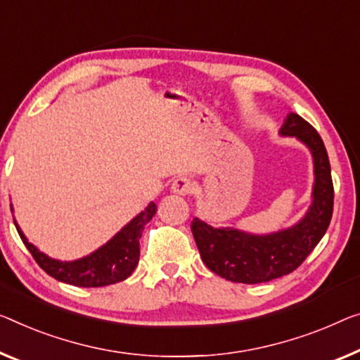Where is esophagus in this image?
<instances>
[{
    "label": "esophagus",
    "instance_id": "34e87169",
    "mask_svg": "<svg viewBox=\"0 0 360 360\" xmlns=\"http://www.w3.org/2000/svg\"><path fill=\"white\" fill-rule=\"evenodd\" d=\"M192 189H194L192 181L189 178H186V176H179V178L174 179L173 184H171V192H174V194L178 195L191 194Z\"/></svg>",
    "mask_w": 360,
    "mask_h": 360
}]
</instances>
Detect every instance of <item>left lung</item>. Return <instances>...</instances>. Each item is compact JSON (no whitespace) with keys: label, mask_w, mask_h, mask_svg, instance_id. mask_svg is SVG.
<instances>
[{"label":"left lung","mask_w":360,"mask_h":360,"mask_svg":"<svg viewBox=\"0 0 360 360\" xmlns=\"http://www.w3.org/2000/svg\"><path fill=\"white\" fill-rule=\"evenodd\" d=\"M280 136L296 137L314 160L312 202L296 224L270 234L214 228L200 218H194L191 224L203 264L228 281L259 284L289 275L307 259L330 226L335 194L323 141L296 112L286 116Z\"/></svg>","instance_id":"8db88e82"}]
</instances>
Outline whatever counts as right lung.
I'll list each match as a JSON object with an SVG mask.
<instances>
[{
  "label": "right lung",
  "mask_w": 360,
  "mask_h": 360,
  "mask_svg": "<svg viewBox=\"0 0 360 360\" xmlns=\"http://www.w3.org/2000/svg\"><path fill=\"white\" fill-rule=\"evenodd\" d=\"M11 212H13V207H11ZM155 212H157V205L150 202L146 210L134 217L124 228H121V231L112 236L108 243L92 252V254L72 262H61L43 254L34 244L29 243V239L25 238L15 219L14 224L25 248L29 249L37 264L48 275L58 281L72 284V286L101 288L124 281L136 270L139 257H141L139 239L142 238L143 228L153 218Z\"/></svg>",
  "instance_id": "right-lung-1"
}]
</instances>
